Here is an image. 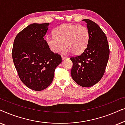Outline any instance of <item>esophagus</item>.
<instances>
[{
    "instance_id": "1",
    "label": "esophagus",
    "mask_w": 125,
    "mask_h": 125,
    "mask_svg": "<svg viewBox=\"0 0 125 125\" xmlns=\"http://www.w3.org/2000/svg\"><path fill=\"white\" fill-rule=\"evenodd\" d=\"M62 57V59L63 60H65L66 59H67V57H64V56H62V57Z\"/></svg>"
}]
</instances>
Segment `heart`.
<instances>
[{
  "label": "heart",
  "instance_id": "obj_1",
  "mask_svg": "<svg viewBox=\"0 0 125 125\" xmlns=\"http://www.w3.org/2000/svg\"><path fill=\"white\" fill-rule=\"evenodd\" d=\"M53 36H48L45 41L52 52L58 53L64 47L63 53L72 52L74 55L83 53L90 39L88 29L83 25L64 24L53 30Z\"/></svg>",
  "mask_w": 125,
  "mask_h": 125
}]
</instances>
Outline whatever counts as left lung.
I'll list each match as a JSON object with an SVG mask.
<instances>
[{
	"label": "left lung",
	"instance_id": "1",
	"mask_svg": "<svg viewBox=\"0 0 125 125\" xmlns=\"http://www.w3.org/2000/svg\"><path fill=\"white\" fill-rule=\"evenodd\" d=\"M90 33L88 45L81 54L70 57L73 62L71 76L80 86L90 87L103 77L109 57L107 37L99 25L89 19H83Z\"/></svg>",
	"mask_w": 125,
	"mask_h": 125
}]
</instances>
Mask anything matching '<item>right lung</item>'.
Returning a JSON list of instances; mask_svg holds the SVG:
<instances>
[{"mask_svg": "<svg viewBox=\"0 0 125 125\" xmlns=\"http://www.w3.org/2000/svg\"><path fill=\"white\" fill-rule=\"evenodd\" d=\"M49 23H33L15 37L12 56L20 79L25 86L36 91L48 88L53 80L56 68L62 61L53 53L44 36Z\"/></svg>", "mask_w": 125, "mask_h": 125, "instance_id": "1", "label": "right lung"}]
</instances>
